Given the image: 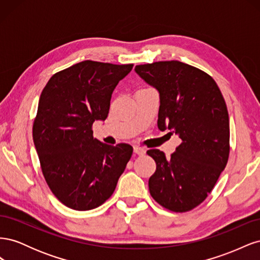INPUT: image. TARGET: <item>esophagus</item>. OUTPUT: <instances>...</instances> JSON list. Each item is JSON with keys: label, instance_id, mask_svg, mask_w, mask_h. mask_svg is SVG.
<instances>
[{"label": "esophagus", "instance_id": "obj_1", "mask_svg": "<svg viewBox=\"0 0 260 260\" xmlns=\"http://www.w3.org/2000/svg\"><path fill=\"white\" fill-rule=\"evenodd\" d=\"M133 152H135V154H137L139 156H142V155L145 154V149L142 148V147L135 146V147H133Z\"/></svg>", "mask_w": 260, "mask_h": 260}]
</instances>
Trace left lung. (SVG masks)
Here are the masks:
<instances>
[{
	"label": "left lung",
	"mask_w": 260,
	"mask_h": 260,
	"mask_svg": "<svg viewBox=\"0 0 260 260\" xmlns=\"http://www.w3.org/2000/svg\"><path fill=\"white\" fill-rule=\"evenodd\" d=\"M135 72L159 93L158 129L182 140L169 158L147 151L156 162L149 193L169 210H191L207 198L229 157L224 99L209 75L178 60L138 65Z\"/></svg>",
	"instance_id": "left-lung-1"
}]
</instances>
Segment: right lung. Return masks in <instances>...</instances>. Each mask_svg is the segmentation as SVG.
<instances>
[{
	"label": "right lung",
	"mask_w": 260,
	"mask_h": 260,
	"mask_svg": "<svg viewBox=\"0 0 260 260\" xmlns=\"http://www.w3.org/2000/svg\"><path fill=\"white\" fill-rule=\"evenodd\" d=\"M133 67L83 60L55 74L39 100L32 137L46 183L75 210H91L114 193L133 148L93 138L118 82Z\"/></svg>",
	"instance_id": "1"
}]
</instances>
